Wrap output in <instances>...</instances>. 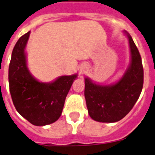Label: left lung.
Wrapping results in <instances>:
<instances>
[{
  "instance_id": "8db88e82",
  "label": "left lung",
  "mask_w": 155,
  "mask_h": 155,
  "mask_svg": "<svg viewBox=\"0 0 155 155\" xmlns=\"http://www.w3.org/2000/svg\"><path fill=\"white\" fill-rule=\"evenodd\" d=\"M128 39L131 61L119 80L110 85H101L85 77L86 103L93 120L103 123L119 121L131 111L141 94L143 84V68L140 52L132 37Z\"/></svg>"
}]
</instances>
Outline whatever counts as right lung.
I'll return each instance as SVG.
<instances>
[{
  "mask_svg": "<svg viewBox=\"0 0 155 155\" xmlns=\"http://www.w3.org/2000/svg\"><path fill=\"white\" fill-rule=\"evenodd\" d=\"M30 33L15 45L8 68L9 90L15 109L23 117L36 126L50 124L61 115L66 96L77 74L62 75L54 81L42 83L30 72L25 49Z\"/></svg>",
  "mask_w": 155,
  "mask_h": 155,
  "instance_id": "add662e5",
  "label": "right lung"
}]
</instances>
